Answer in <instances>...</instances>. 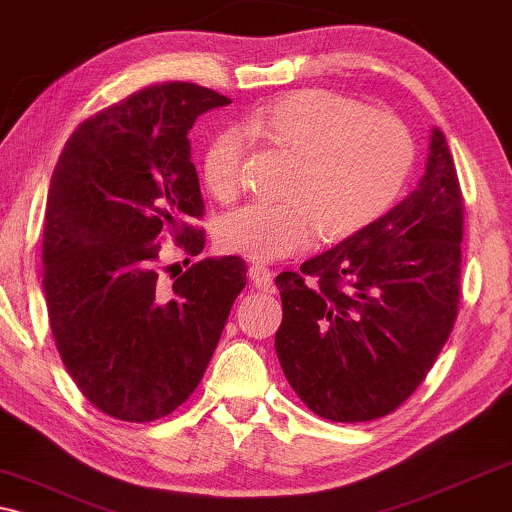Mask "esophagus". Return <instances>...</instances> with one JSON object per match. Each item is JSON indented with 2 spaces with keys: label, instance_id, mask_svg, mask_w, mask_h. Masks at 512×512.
Returning a JSON list of instances; mask_svg holds the SVG:
<instances>
[{
  "label": "esophagus",
  "instance_id": "1",
  "mask_svg": "<svg viewBox=\"0 0 512 512\" xmlns=\"http://www.w3.org/2000/svg\"><path fill=\"white\" fill-rule=\"evenodd\" d=\"M249 279L254 282V286L258 291H272V270L268 268V265L263 263H254L249 268Z\"/></svg>",
  "mask_w": 512,
  "mask_h": 512
}]
</instances>
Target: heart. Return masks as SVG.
<instances>
[{
    "label": "heart",
    "mask_w": 512,
    "mask_h": 512,
    "mask_svg": "<svg viewBox=\"0 0 512 512\" xmlns=\"http://www.w3.org/2000/svg\"><path fill=\"white\" fill-rule=\"evenodd\" d=\"M242 130L296 158L286 202H254L228 214L219 242L230 254L275 261L312 247L319 235L347 240L387 214L415 163V142L396 116L331 90H296L256 107ZM244 144L223 128L202 153V184L230 202L242 188Z\"/></svg>",
    "instance_id": "obj_1"
}]
</instances>
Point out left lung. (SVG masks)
<instances>
[{"instance_id":"left-lung-1","label":"left lung","mask_w":512,"mask_h":512,"mask_svg":"<svg viewBox=\"0 0 512 512\" xmlns=\"http://www.w3.org/2000/svg\"><path fill=\"white\" fill-rule=\"evenodd\" d=\"M464 195L445 135L408 198L338 247L282 272L275 335L286 380L314 415L356 424L415 394L461 298Z\"/></svg>"}]
</instances>
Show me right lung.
Segmentation results:
<instances>
[{
	"instance_id": "obj_1",
	"label": "right lung",
	"mask_w": 512,
	"mask_h": 512,
	"mask_svg": "<svg viewBox=\"0 0 512 512\" xmlns=\"http://www.w3.org/2000/svg\"><path fill=\"white\" fill-rule=\"evenodd\" d=\"M226 95L172 81L86 118L55 165L44 216V293L55 347L97 410L146 424L198 387L230 307L240 256L191 263L160 284L163 240L186 263L205 249L188 130Z\"/></svg>"
}]
</instances>
